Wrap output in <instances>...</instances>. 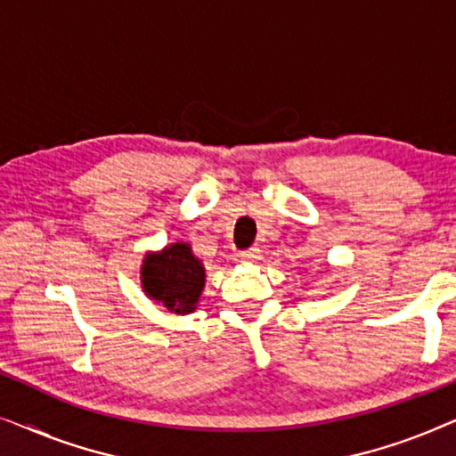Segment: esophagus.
<instances>
[{
	"label": "esophagus",
	"mask_w": 456,
	"mask_h": 456,
	"mask_svg": "<svg viewBox=\"0 0 456 456\" xmlns=\"http://www.w3.org/2000/svg\"><path fill=\"white\" fill-rule=\"evenodd\" d=\"M240 259L248 261V264H257V261L261 259V251L257 247H251V248H247V251H240Z\"/></svg>",
	"instance_id": "esophagus-1"
}]
</instances>
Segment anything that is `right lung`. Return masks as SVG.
Returning <instances> with one entry per match:
<instances>
[{"mask_svg": "<svg viewBox=\"0 0 456 456\" xmlns=\"http://www.w3.org/2000/svg\"><path fill=\"white\" fill-rule=\"evenodd\" d=\"M142 289L174 314H191L205 284V267L186 242L170 245L142 264Z\"/></svg>", "mask_w": 456, "mask_h": 456, "instance_id": "obj_1", "label": "right lung"}]
</instances>
